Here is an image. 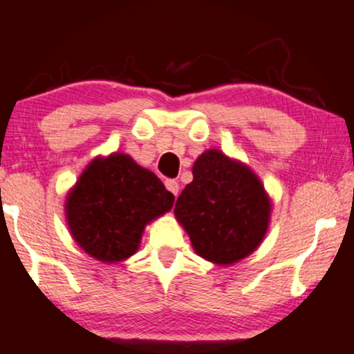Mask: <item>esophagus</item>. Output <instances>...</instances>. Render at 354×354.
I'll return each mask as SVG.
<instances>
[{"label":"esophagus","instance_id":"34e87169","mask_svg":"<svg viewBox=\"0 0 354 354\" xmlns=\"http://www.w3.org/2000/svg\"><path fill=\"white\" fill-rule=\"evenodd\" d=\"M165 186H166V189L171 191L174 196H178V191H180V185H178L176 180H166L165 181Z\"/></svg>","mask_w":354,"mask_h":354}]
</instances>
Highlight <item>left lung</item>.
I'll return each instance as SVG.
<instances>
[{"instance_id": "left-lung-1", "label": "left lung", "mask_w": 354, "mask_h": 354, "mask_svg": "<svg viewBox=\"0 0 354 354\" xmlns=\"http://www.w3.org/2000/svg\"><path fill=\"white\" fill-rule=\"evenodd\" d=\"M271 200L246 165L219 149L194 161L193 181L174 206L196 254L216 265H233L261 245L270 225Z\"/></svg>"}]
</instances>
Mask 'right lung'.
<instances>
[{
	"instance_id": "add662e5",
	"label": "right lung",
	"mask_w": 354,
	"mask_h": 354,
	"mask_svg": "<svg viewBox=\"0 0 354 354\" xmlns=\"http://www.w3.org/2000/svg\"><path fill=\"white\" fill-rule=\"evenodd\" d=\"M174 196L160 178L131 156L96 158L68 193L66 219L83 251L103 263H118L138 251L148 223L173 208Z\"/></svg>"
}]
</instances>
